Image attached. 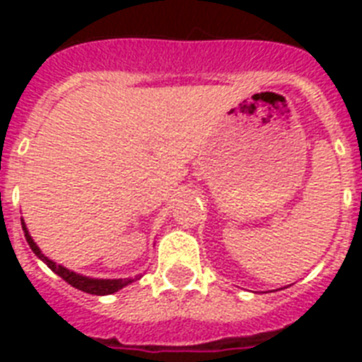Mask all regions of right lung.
Returning <instances> with one entry per match:
<instances>
[{"label": "right lung", "mask_w": 362, "mask_h": 362, "mask_svg": "<svg viewBox=\"0 0 362 362\" xmlns=\"http://www.w3.org/2000/svg\"><path fill=\"white\" fill-rule=\"evenodd\" d=\"M22 229H24L25 240H28V244H30V247L33 250V253H35L37 257L41 259L42 263H47L48 269L52 270V272H56L59 278H64L69 286L76 287V289H81V291L90 293V295H110V293H116L118 289H122V287L129 286L131 281H135L133 278H124V280H122V278L120 280H98V278H88V276H81L76 274V272H71L69 269H65L62 264H56L54 261H50V259L39 250V246L33 242V238L30 237V233L25 229L24 220H22Z\"/></svg>", "instance_id": "right-lung-1"}]
</instances>
